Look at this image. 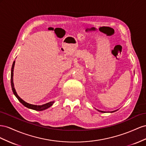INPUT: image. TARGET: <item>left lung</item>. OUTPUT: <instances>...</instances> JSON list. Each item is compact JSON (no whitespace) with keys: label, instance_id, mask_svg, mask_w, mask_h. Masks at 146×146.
<instances>
[{"label":"left lung","instance_id":"1","mask_svg":"<svg viewBox=\"0 0 146 146\" xmlns=\"http://www.w3.org/2000/svg\"><path fill=\"white\" fill-rule=\"evenodd\" d=\"M98 111H99V112H106V111H100V110H97ZM114 111H111V112H114Z\"/></svg>","mask_w":146,"mask_h":146}]
</instances>
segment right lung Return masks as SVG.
<instances>
[{"instance_id":"right-lung-1","label":"right lung","mask_w":146,"mask_h":146,"mask_svg":"<svg viewBox=\"0 0 146 146\" xmlns=\"http://www.w3.org/2000/svg\"><path fill=\"white\" fill-rule=\"evenodd\" d=\"M15 61L13 62V65H12L11 70V88H12V90H13V92L15 95V97L18 98L19 102L21 103L24 106L27 107V108H29V109L34 110L38 111H43L48 109V108H49V107H51L53 105V103H54V101L47 103L42 105H31V104H29L26 102H24L23 99H21L18 96V95L17 94V93H16V90L15 89L14 83H13V71H14V67H15Z\"/></svg>"}]
</instances>
